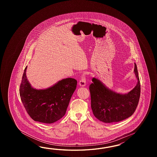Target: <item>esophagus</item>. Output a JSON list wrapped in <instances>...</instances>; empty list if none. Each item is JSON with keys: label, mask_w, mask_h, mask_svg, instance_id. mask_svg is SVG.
Segmentation results:
<instances>
[{"label": "esophagus", "mask_w": 157, "mask_h": 157, "mask_svg": "<svg viewBox=\"0 0 157 157\" xmlns=\"http://www.w3.org/2000/svg\"><path fill=\"white\" fill-rule=\"evenodd\" d=\"M78 85H80V86L84 87L86 86V78H85V75H83L81 76V78L79 81Z\"/></svg>", "instance_id": "1"}]
</instances>
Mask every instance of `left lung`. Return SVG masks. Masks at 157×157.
<instances>
[{
  "instance_id": "obj_1",
  "label": "left lung",
  "mask_w": 157,
  "mask_h": 157,
  "mask_svg": "<svg viewBox=\"0 0 157 157\" xmlns=\"http://www.w3.org/2000/svg\"><path fill=\"white\" fill-rule=\"evenodd\" d=\"M133 72L137 80L136 85L124 94L110 90L96 78L92 79L89 86L91 107L97 119L104 123L117 122L133 114L140 96V80L135 63Z\"/></svg>"
}]
</instances>
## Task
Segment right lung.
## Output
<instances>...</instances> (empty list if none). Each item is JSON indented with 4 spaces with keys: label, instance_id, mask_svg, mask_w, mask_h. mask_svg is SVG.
Listing matches in <instances>:
<instances>
[{
    "label": "right lung",
    "instance_id": "add662e5",
    "mask_svg": "<svg viewBox=\"0 0 157 157\" xmlns=\"http://www.w3.org/2000/svg\"><path fill=\"white\" fill-rule=\"evenodd\" d=\"M24 70L20 89L22 102L31 118L35 121L52 124L66 114L71 98L76 88L77 81L67 78L45 89L31 86Z\"/></svg>",
    "mask_w": 157,
    "mask_h": 157
}]
</instances>
